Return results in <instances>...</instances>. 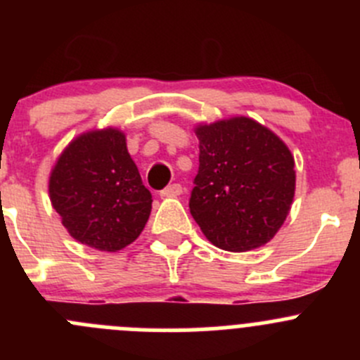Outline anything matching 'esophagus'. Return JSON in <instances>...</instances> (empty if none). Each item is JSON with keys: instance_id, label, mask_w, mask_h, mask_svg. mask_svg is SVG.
Wrapping results in <instances>:
<instances>
[{"instance_id": "34e87169", "label": "esophagus", "mask_w": 360, "mask_h": 360, "mask_svg": "<svg viewBox=\"0 0 360 360\" xmlns=\"http://www.w3.org/2000/svg\"><path fill=\"white\" fill-rule=\"evenodd\" d=\"M181 193H183V186H181V184H177V183L169 184V186H167L165 190L160 191V195H162V197H169V198L179 197Z\"/></svg>"}]
</instances>
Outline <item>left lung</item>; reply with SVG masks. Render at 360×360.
<instances>
[{
    "instance_id": "left-lung-1",
    "label": "left lung",
    "mask_w": 360,
    "mask_h": 360,
    "mask_svg": "<svg viewBox=\"0 0 360 360\" xmlns=\"http://www.w3.org/2000/svg\"><path fill=\"white\" fill-rule=\"evenodd\" d=\"M198 174L190 212L216 248L245 252L264 245L284 224L296 188L284 141L248 116L195 129Z\"/></svg>"
}]
</instances>
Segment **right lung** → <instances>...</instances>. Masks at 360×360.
<instances>
[{"label": "right lung", "mask_w": 360, "mask_h": 360, "mask_svg": "<svg viewBox=\"0 0 360 360\" xmlns=\"http://www.w3.org/2000/svg\"><path fill=\"white\" fill-rule=\"evenodd\" d=\"M49 193L69 235L106 252L139 237L153 202L127 151L125 134L112 127L68 144L50 172Z\"/></svg>", "instance_id": "right-lung-1"}]
</instances>
